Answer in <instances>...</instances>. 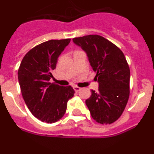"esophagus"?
<instances>
[{
	"instance_id": "esophagus-1",
	"label": "esophagus",
	"mask_w": 154,
	"mask_h": 154,
	"mask_svg": "<svg viewBox=\"0 0 154 154\" xmlns=\"http://www.w3.org/2000/svg\"><path fill=\"white\" fill-rule=\"evenodd\" d=\"M73 89H74V90L76 92H78L79 91L81 90V88H80V87H79V86H74V87H73Z\"/></svg>"
}]
</instances>
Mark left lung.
I'll return each instance as SVG.
<instances>
[{"label":"left lung","mask_w":154,"mask_h":154,"mask_svg":"<svg viewBox=\"0 0 154 154\" xmlns=\"http://www.w3.org/2000/svg\"><path fill=\"white\" fill-rule=\"evenodd\" d=\"M72 41L87 53L99 82L98 92L92 90L85 101L92 119L103 125L111 124L123 114L130 96V71L124 54L100 35H85Z\"/></svg>","instance_id":"obj_1"}]
</instances>
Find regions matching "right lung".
Masks as SVG:
<instances>
[{
	"label": "right lung",
	"instance_id": "add662e5",
	"mask_svg": "<svg viewBox=\"0 0 154 154\" xmlns=\"http://www.w3.org/2000/svg\"><path fill=\"white\" fill-rule=\"evenodd\" d=\"M71 39L49 40L38 45L24 55L18 69V81L23 99L37 119L53 123L62 118L67 103L74 96L70 85L50 82L58 56Z\"/></svg>",
	"mask_w": 154,
	"mask_h": 154
}]
</instances>
